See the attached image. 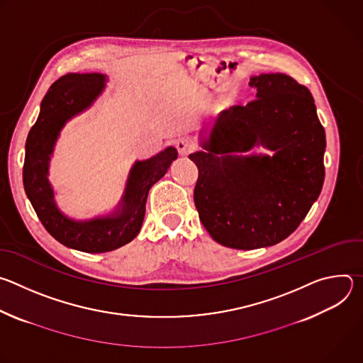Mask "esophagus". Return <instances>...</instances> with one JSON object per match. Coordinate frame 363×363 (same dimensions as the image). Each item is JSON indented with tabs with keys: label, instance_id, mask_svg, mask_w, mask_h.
Returning <instances> with one entry per match:
<instances>
[{
	"label": "esophagus",
	"instance_id": "34e87169",
	"mask_svg": "<svg viewBox=\"0 0 363 363\" xmlns=\"http://www.w3.org/2000/svg\"><path fill=\"white\" fill-rule=\"evenodd\" d=\"M177 149H178L179 155H182V157H186L188 153H191L195 149V145L189 138H181V139L177 140Z\"/></svg>",
	"mask_w": 363,
	"mask_h": 363
}]
</instances>
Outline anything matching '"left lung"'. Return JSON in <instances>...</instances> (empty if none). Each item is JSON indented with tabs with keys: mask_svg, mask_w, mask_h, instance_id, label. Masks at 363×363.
<instances>
[{
	"mask_svg": "<svg viewBox=\"0 0 363 363\" xmlns=\"http://www.w3.org/2000/svg\"><path fill=\"white\" fill-rule=\"evenodd\" d=\"M257 90L245 106L221 112L202 150L194 202L199 220L221 245L252 250L287 238L319 198L325 129L312 93L283 73L252 76ZM262 144L268 155H237Z\"/></svg>",
	"mask_w": 363,
	"mask_h": 363,
	"instance_id": "8db88e82",
	"label": "left lung"
}]
</instances>
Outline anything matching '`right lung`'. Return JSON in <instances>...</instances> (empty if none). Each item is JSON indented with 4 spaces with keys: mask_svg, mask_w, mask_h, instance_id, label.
<instances>
[{
    "mask_svg": "<svg viewBox=\"0 0 363 363\" xmlns=\"http://www.w3.org/2000/svg\"><path fill=\"white\" fill-rule=\"evenodd\" d=\"M106 76L100 73H69L50 86L41 100L40 115L28 132L23 184L44 228L59 242L84 252H108L130 242L140 231L147 192L178 158L174 146L146 161H136L118 210L106 217L77 221L65 216L56 205L48 182L50 157L63 126L82 113L101 94Z\"/></svg>",
    "mask_w": 363,
    "mask_h": 363,
    "instance_id": "add662e5",
    "label": "right lung"
}]
</instances>
